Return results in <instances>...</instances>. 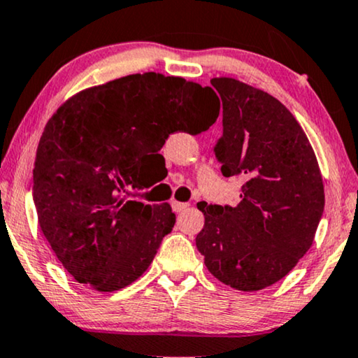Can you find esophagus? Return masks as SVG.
Here are the masks:
<instances>
[{"instance_id":"34e87169","label":"esophagus","mask_w":358,"mask_h":358,"mask_svg":"<svg viewBox=\"0 0 358 358\" xmlns=\"http://www.w3.org/2000/svg\"><path fill=\"white\" fill-rule=\"evenodd\" d=\"M188 203H180V201H172V209L173 213H181V210H185L188 208Z\"/></svg>"}]
</instances>
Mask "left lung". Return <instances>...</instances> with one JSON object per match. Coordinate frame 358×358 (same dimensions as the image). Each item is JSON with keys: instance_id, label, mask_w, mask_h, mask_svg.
<instances>
[{"instance_id": "left-lung-1", "label": "left lung", "mask_w": 358, "mask_h": 358, "mask_svg": "<svg viewBox=\"0 0 358 358\" xmlns=\"http://www.w3.org/2000/svg\"><path fill=\"white\" fill-rule=\"evenodd\" d=\"M210 84L222 100L224 127L214 154L224 177L240 175L245 183L235 208L198 204L204 227L196 246L225 285L261 290L310 250L324 210L323 178L308 138L278 99L231 78Z\"/></svg>"}]
</instances>
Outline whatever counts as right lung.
I'll return each mask as SVG.
<instances>
[{"label": "right lung", "mask_w": 358, "mask_h": 358, "mask_svg": "<svg viewBox=\"0 0 358 358\" xmlns=\"http://www.w3.org/2000/svg\"><path fill=\"white\" fill-rule=\"evenodd\" d=\"M210 87L157 73L85 89L48 120L34 167L38 225L80 284L113 292L152 263L175 214L170 204L124 198L169 136L198 134L219 117Z\"/></svg>", "instance_id": "1"}]
</instances>
